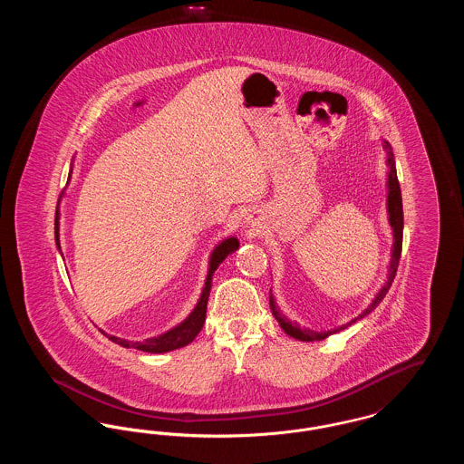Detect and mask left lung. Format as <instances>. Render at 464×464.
Here are the masks:
<instances>
[{
    "mask_svg": "<svg viewBox=\"0 0 464 464\" xmlns=\"http://www.w3.org/2000/svg\"><path fill=\"white\" fill-rule=\"evenodd\" d=\"M384 151H386V165H388V179H386V188H388V197H386V210H388V222L393 229V248H392V261H390V267H388V276H386V284L382 287L379 288V292L375 294L374 299L371 301V304L367 308L363 309L358 316H354L353 320L346 322L344 325H339V327H334L332 331H311L306 327H301L297 322H292L288 320L287 316L280 311V308L276 306L275 303V297L273 294L269 292V308L273 311L276 322L280 324V327L284 329V332L297 339V341H324L325 337H329L332 334H337V332L344 331L348 327H352L354 322L362 320L363 316L371 314L379 303L384 299L386 292L392 287L393 284V278L397 275L398 263H400V254H401V238H403V208H401V191H400V184H398L397 169H395V156L392 151V146L388 140H384Z\"/></svg>",
    "mask_w": 464,
    "mask_h": 464,
    "instance_id": "obj_1",
    "label": "left lung"
}]
</instances>
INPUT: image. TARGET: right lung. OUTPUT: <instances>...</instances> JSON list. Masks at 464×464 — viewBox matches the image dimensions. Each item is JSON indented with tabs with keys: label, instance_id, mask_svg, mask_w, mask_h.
Instances as JSON below:
<instances>
[{
	"label": "right lung",
	"instance_id": "1",
	"mask_svg": "<svg viewBox=\"0 0 464 464\" xmlns=\"http://www.w3.org/2000/svg\"><path fill=\"white\" fill-rule=\"evenodd\" d=\"M72 172V167L69 170V177ZM59 219H61V212L57 210L55 214V243L61 250V242H59ZM240 246V242L237 237H229V238H224L210 254V261H208V273H207V280H205V285L201 290V295H199L198 303L195 309L186 316V320H182L179 325L172 327L170 331L163 332L160 335L155 337H150V339H144V341H129V339H121V337H116V335H111L106 334L104 331L102 334L123 348H133V350H139V352H146V353H167V352H174L179 348H184L188 346L197 335H198L203 324H205V316H207V303H208V295H210V288H212V276L216 273V269L219 267L222 261L233 254L237 248Z\"/></svg>",
	"mask_w": 464,
	"mask_h": 464
}]
</instances>
